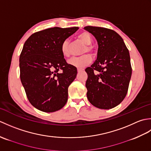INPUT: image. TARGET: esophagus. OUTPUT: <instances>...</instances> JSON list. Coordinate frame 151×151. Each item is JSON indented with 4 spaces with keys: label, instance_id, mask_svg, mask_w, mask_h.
I'll return each mask as SVG.
<instances>
[{
    "label": "esophagus",
    "instance_id": "1",
    "mask_svg": "<svg viewBox=\"0 0 151 151\" xmlns=\"http://www.w3.org/2000/svg\"><path fill=\"white\" fill-rule=\"evenodd\" d=\"M83 70H84V69H77V71L78 72V73H80V72H81V71H83Z\"/></svg>",
    "mask_w": 151,
    "mask_h": 151
}]
</instances>
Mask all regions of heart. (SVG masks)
<instances>
[{
	"label": "heart",
	"instance_id": "b5f03b06",
	"mask_svg": "<svg viewBox=\"0 0 151 151\" xmlns=\"http://www.w3.org/2000/svg\"><path fill=\"white\" fill-rule=\"evenodd\" d=\"M77 40L85 45V47L82 48L81 52L82 54H84L88 52H93V47L91 45L93 42V38L90 34L87 32H81L78 35ZM60 49L62 55L64 57H69L70 54V49L69 40H65L63 41L62 45H61ZM91 61V56L86 54L79 57L71 58L68 60V63L71 66L77 67V68H82L90 63Z\"/></svg>",
	"mask_w": 151,
	"mask_h": 151
}]
</instances>
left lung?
Here are the masks:
<instances>
[{
  "label": "left lung",
  "mask_w": 151,
  "mask_h": 151,
  "mask_svg": "<svg viewBox=\"0 0 151 151\" xmlns=\"http://www.w3.org/2000/svg\"><path fill=\"white\" fill-rule=\"evenodd\" d=\"M84 29L95 37L99 45L97 60L85 69L87 97L98 108H113L127 94L132 75L129 51L113 30L91 26Z\"/></svg>",
  "instance_id": "8db88e82"
}]
</instances>
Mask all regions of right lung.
Instances as JSON below:
<instances>
[{
  "mask_svg": "<svg viewBox=\"0 0 151 151\" xmlns=\"http://www.w3.org/2000/svg\"><path fill=\"white\" fill-rule=\"evenodd\" d=\"M78 29L47 28L25 41L19 58L20 78L28 101L37 110L54 112L65 105L77 69L66 62L60 47ZM60 69L62 73L58 72Z\"/></svg>",
  "mask_w": 151,
  "mask_h": 151,
  "instance_id": "1",
  "label": "right lung"
}]
</instances>
